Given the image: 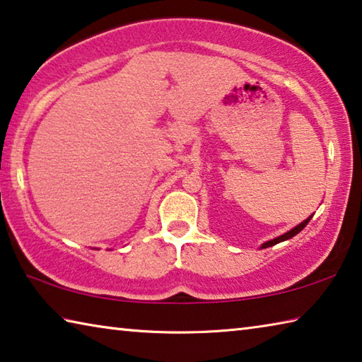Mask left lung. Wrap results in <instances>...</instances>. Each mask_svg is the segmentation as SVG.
<instances>
[{
  "label": "left lung",
  "mask_w": 362,
  "mask_h": 362,
  "mask_svg": "<svg viewBox=\"0 0 362 362\" xmlns=\"http://www.w3.org/2000/svg\"><path fill=\"white\" fill-rule=\"evenodd\" d=\"M311 217L313 216H310L306 220H303L302 223H298L297 226H293V228L291 230V231H287V233H284V235H281V236H278V238H274V240H269V241H267V243H263L262 244V249H267V247H272V246H274V244H278V243H283V241H286V240H291V238H293L297 235V233H300L302 231L306 225H308V222L311 220Z\"/></svg>",
  "instance_id": "obj_1"
}]
</instances>
